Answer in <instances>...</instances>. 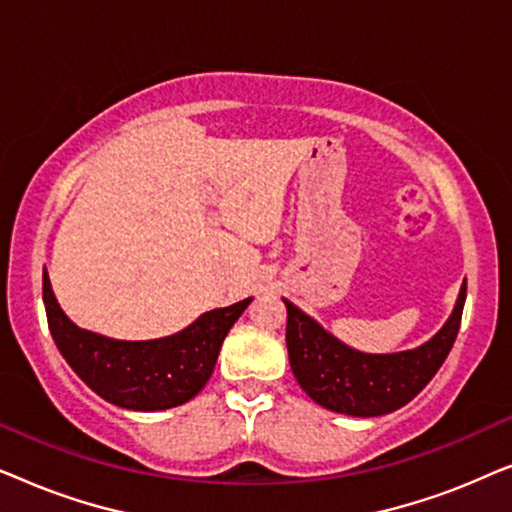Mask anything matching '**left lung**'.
<instances>
[{
    "mask_svg": "<svg viewBox=\"0 0 512 512\" xmlns=\"http://www.w3.org/2000/svg\"><path fill=\"white\" fill-rule=\"evenodd\" d=\"M466 303V282L445 326L429 342L394 354H366L286 305V347L293 375L307 396L326 410L352 417L389 415L410 403L450 354Z\"/></svg>",
    "mask_w": 512,
    "mask_h": 512,
    "instance_id": "1",
    "label": "left lung"
}]
</instances>
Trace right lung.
Masks as SVG:
<instances>
[{
  "mask_svg": "<svg viewBox=\"0 0 512 512\" xmlns=\"http://www.w3.org/2000/svg\"><path fill=\"white\" fill-rule=\"evenodd\" d=\"M251 298L200 314L184 331L158 340H114L79 328L60 310L44 270L48 328L76 375L125 410L177 408L198 396L214 373L219 349Z\"/></svg>",
  "mask_w": 512,
  "mask_h": 512,
  "instance_id": "right-lung-1",
  "label": "right lung"
}]
</instances>
